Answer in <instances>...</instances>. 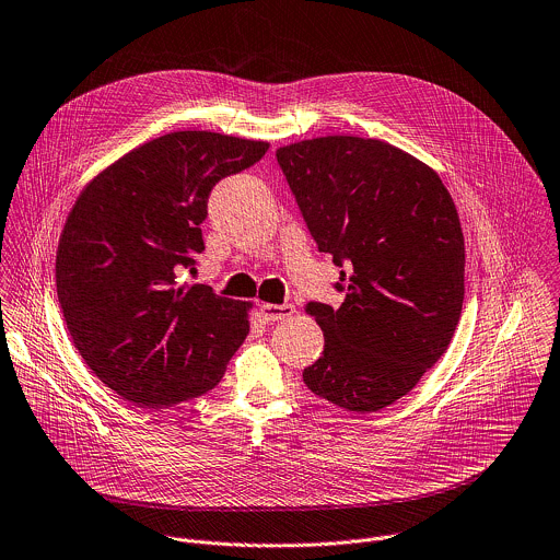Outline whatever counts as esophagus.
<instances>
[{"mask_svg":"<svg viewBox=\"0 0 560 560\" xmlns=\"http://www.w3.org/2000/svg\"><path fill=\"white\" fill-rule=\"evenodd\" d=\"M259 314L266 323H275V320H283L288 316L294 314V305L283 303V305H272V303H261L259 305Z\"/></svg>","mask_w":560,"mask_h":560,"instance_id":"34e87169","label":"esophagus"}]
</instances>
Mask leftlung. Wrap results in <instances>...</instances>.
Segmentation results:
<instances>
[{"label": "left lung", "mask_w": 560, "mask_h": 560, "mask_svg": "<svg viewBox=\"0 0 560 560\" xmlns=\"http://www.w3.org/2000/svg\"><path fill=\"white\" fill-rule=\"evenodd\" d=\"M318 244L340 266L345 303L310 301L325 334L305 386L351 412H377L447 351L465 299V237L434 170L377 139L318 137L277 150Z\"/></svg>", "instance_id": "obj_1"}]
</instances>
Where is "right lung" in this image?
Wrapping results in <instances>:
<instances>
[{
	"mask_svg": "<svg viewBox=\"0 0 560 560\" xmlns=\"http://www.w3.org/2000/svg\"><path fill=\"white\" fill-rule=\"evenodd\" d=\"M266 141L207 130L152 139L95 176L56 253V292L86 366L126 401L167 408L211 390L248 334L246 303L180 288L205 250L211 189Z\"/></svg>",
	"mask_w": 560,
	"mask_h": 560,
	"instance_id": "right-lung-1",
	"label": "right lung"
}]
</instances>
